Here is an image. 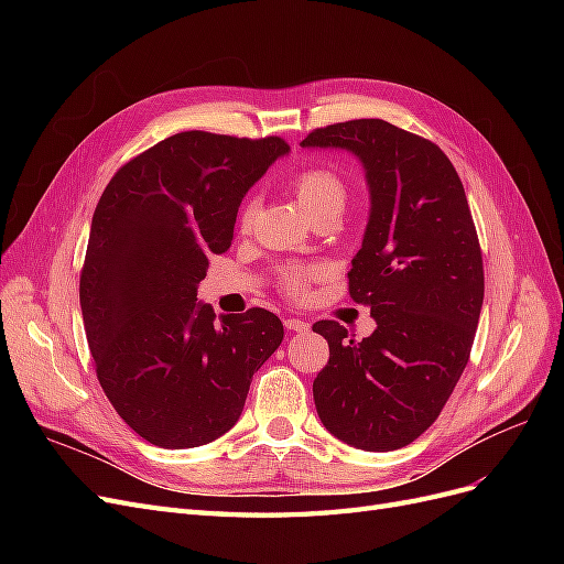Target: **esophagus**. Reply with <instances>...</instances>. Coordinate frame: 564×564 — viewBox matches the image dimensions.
Returning <instances> with one entry per match:
<instances>
[{
  "label": "esophagus",
  "mask_w": 564,
  "mask_h": 564,
  "mask_svg": "<svg viewBox=\"0 0 564 564\" xmlns=\"http://www.w3.org/2000/svg\"><path fill=\"white\" fill-rule=\"evenodd\" d=\"M284 327H286L289 332H308L311 324L305 322V319H299V317H286V319H284Z\"/></svg>",
  "instance_id": "obj_1"
}]
</instances>
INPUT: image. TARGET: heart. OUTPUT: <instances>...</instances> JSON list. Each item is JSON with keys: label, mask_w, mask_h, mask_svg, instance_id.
I'll list each match as a JSON object with an SVG mask.
<instances>
[{"label": "heart", "mask_w": 564, "mask_h": 564, "mask_svg": "<svg viewBox=\"0 0 564 564\" xmlns=\"http://www.w3.org/2000/svg\"><path fill=\"white\" fill-rule=\"evenodd\" d=\"M292 193L296 202L305 209V214L313 212L315 207L324 202H344V181L338 178L336 172L327 166H305L292 178ZM253 202H245V207L240 212V226L247 230L253 220ZM315 278V268H305V265H292L282 270L280 275V289L292 299H301L308 292V286Z\"/></svg>", "instance_id": "1"}]
</instances>
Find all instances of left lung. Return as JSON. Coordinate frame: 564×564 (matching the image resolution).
<instances>
[{"instance_id":"8db88e82","label":"left lung","mask_w":564,"mask_h":564,"mask_svg":"<svg viewBox=\"0 0 564 564\" xmlns=\"http://www.w3.org/2000/svg\"><path fill=\"white\" fill-rule=\"evenodd\" d=\"M301 145L355 152L371 193L348 292L377 329L357 340L334 319L313 324L329 344L313 381L319 421L357 449L406 447L445 409L482 311V251L464 183L433 141L383 119L313 129Z\"/></svg>"}]
</instances>
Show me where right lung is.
Listing matches in <instances>:
<instances>
[{
    "label": "right lung",
    "instance_id": "obj_1",
    "mask_svg": "<svg viewBox=\"0 0 564 564\" xmlns=\"http://www.w3.org/2000/svg\"><path fill=\"white\" fill-rule=\"evenodd\" d=\"M289 150L280 135L181 131L117 169L94 212L79 303L96 377L150 445L199 447L240 419L253 371L278 350L275 313L216 319L197 301L249 187Z\"/></svg>",
    "mask_w": 564,
    "mask_h": 564
}]
</instances>
